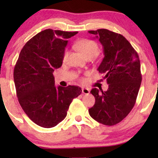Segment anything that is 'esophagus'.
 <instances>
[{
    "instance_id": "1",
    "label": "esophagus",
    "mask_w": 158,
    "mask_h": 158,
    "mask_svg": "<svg viewBox=\"0 0 158 158\" xmlns=\"http://www.w3.org/2000/svg\"><path fill=\"white\" fill-rule=\"evenodd\" d=\"M82 93L83 94H88L90 93V90L88 88H82Z\"/></svg>"
}]
</instances>
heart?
Returning a JSON list of instances; mask_svg holds the SVG:
<instances>
[{"instance_id": "1", "label": "heart", "mask_w": 158, "mask_h": 158, "mask_svg": "<svg viewBox=\"0 0 158 158\" xmlns=\"http://www.w3.org/2000/svg\"><path fill=\"white\" fill-rule=\"evenodd\" d=\"M75 47L85 57H94L98 55L99 52V47L98 44L94 40H89V39H82L76 42ZM68 50L65 49L64 51L63 56H62V60L65 61L68 57Z\"/></svg>"}]
</instances>
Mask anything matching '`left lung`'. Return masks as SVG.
<instances>
[{
  "label": "left lung",
  "mask_w": 158,
  "mask_h": 158,
  "mask_svg": "<svg viewBox=\"0 0 158 158\" xmlns=\"http://www.w3.org/2000/svg\"><path fill=\"white\" fill-rule=\"evenodd\" d=\"M98 39L104 57L98 70L109 84L106 91L90 90L96 99L88 110L91 117L101 124L113 126L124 119L135 104L142 82L138 54L122 34L108 29L88 31Z\"/></svg>",
  "instance_id": "8db88e82"
}]
</instances>
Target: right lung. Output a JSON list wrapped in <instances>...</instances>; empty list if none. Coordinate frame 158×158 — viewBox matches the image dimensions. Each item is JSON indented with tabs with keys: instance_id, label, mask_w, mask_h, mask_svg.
I'll use <instances>...</instances> for the list:
<instances>
[{
	"instance_id": "add662e5",
	"label": "right lung",
	"mask_w": 158,
	"mask_h": 158,
	"mask_svg": "<svg viewBox=\"0 0 158 158\" xmlns=\"http://www.w3.org/2000/svg\"><path fill=\"white\" fill-rule=\"evenodd\" d=\"M77 34L45 29L26 43L14 70L19 102L32 122L52 128L67 116L73 99L81 94L79 86L55 85L53 72L62 64L68 39Z\"/></svg>"
}]
</instances>
